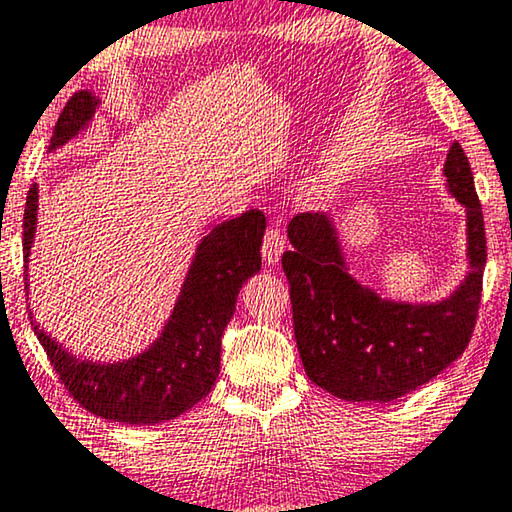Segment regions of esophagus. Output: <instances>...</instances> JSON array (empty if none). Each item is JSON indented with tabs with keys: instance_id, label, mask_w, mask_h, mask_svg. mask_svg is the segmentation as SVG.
<instances>
[{
	"instance_id": "34e87169",
	"label": "esophagus",
	"mask_w": 512,
	"mask_h": 512,
	"mask_svg": "<svg viewBox=\"0 0 512 512\" xmlns=\"http://www.w3.org/2000/svg\"><path fill=\"white\" fill-rule=\"evenodd\" d=\"M285 250V236L278 227H269L262 241V255L269 264H276L280 259V253Z\"/></svg>"
}]
</instances>
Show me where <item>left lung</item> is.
Returning <instances> with one entry per match:
<instances>
[{
    "label": "left lung",
    "instance_id": "left-lung-1",
    "mask_svg": "<svg viewBox=\"0 0 512 512\" xmlns=\"http://www.w3.org/2000/svg\"><path fill=\"white\" fill-rule=\"evenodd\" d=\"M445 176L469 218L471 273L436 306L392 304L348 276L331 222L320 213L290 220L283 253L294 338L315 385L345 401H394L436 378L469 345L487 262L485 220L469 157L452 143Z\"/></svg>",
    "mask_w": 512,
    "mask_h": 512
}]
</instances>
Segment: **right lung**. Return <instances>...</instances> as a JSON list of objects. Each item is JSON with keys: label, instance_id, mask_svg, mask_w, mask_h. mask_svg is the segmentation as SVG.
Listing matches in <instances>:
<instances>
[{"label": "right lung", "instance_id": "1", "mask_svg": "<svg viewBox=\"0 0 512 512\" xmlns=\"http://www.w3.org/2000/svg\"><path fill=\"white\" fill-rule=\"evenodd\" d=\"M95 111V97L78 90L64 104L50 136V150L81 132ZM37 225V187H30L23 218L27 259ZM262 211H246L222 222L201 241L167 329L160 341L122 364L78 362L34 325L39 343L64 390L88 413L125 424L174 420L213 390L220 373V348L241 285L262 269Z\"/></svg>", "mask_w": 512, "mask_h": 512}]
</instances>
